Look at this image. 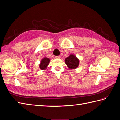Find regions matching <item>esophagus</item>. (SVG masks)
Segmentation results:
<instances>
[{
    "mask_svg": "<svg viewBox=\"0 0 120 120\" xmlns=\"http://www.w3.org/2000/svg\"><path fill=\"white\" fill-rule=\"evenodd\" d=\"M56 59H60V56H56Z\"/></svg>",
    "mask_w": 120,
    "mask_h": 120,
    "instance_id": "obj_1",
    "label": "esophagus"
}]
</instances>
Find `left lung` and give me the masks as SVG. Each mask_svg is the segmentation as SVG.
<instances>
[{
	"instance_id": "left-lung-1",
	"label": "left lung",
	"mask_w": 120,
	"mask_h": 120,
	"mask_svg": "<svg viewBox=\"0 0 120 120\" xmlns=\"http://www.w3.org/2000/svg\"><path fill=\"white\" fill-rule=\"evenodd\" d=\"M65 63L69 68L74 69L76 68L79 66V60L73 54H71L65 60Z\"/></svg>"
}]
</instances>
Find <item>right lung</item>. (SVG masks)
I'll list each match as a JSON object with an SVG mask.
<instances>
[{"label": "right lung", "mask_w": 120, "mask_h": 120, "mask_svg": "<svg viewBox=\"0 0 120 120\" xmlns=\"http://www.w3.org/2000/svg\"><path fill=\"white\" fill-rule=\"evenodd\" d=\"M50 61V60L49 58L45 57L41 60V64H39V68L41 70H45L48 66L49 63Z\"/></svg>", "instance_id": "add662e5"}]
</instances>
